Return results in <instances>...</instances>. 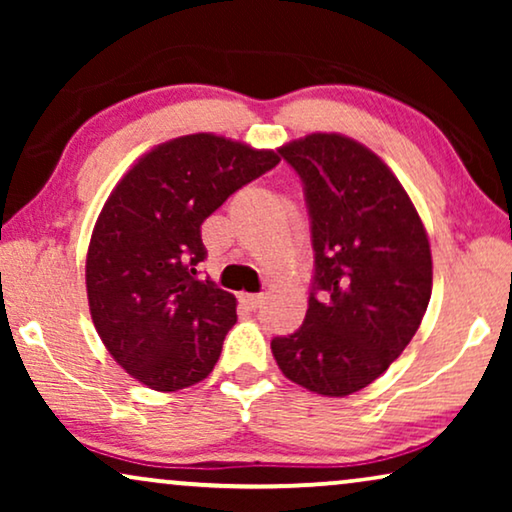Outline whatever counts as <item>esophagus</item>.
<instances>
[{"instance_id":"esophagus-1","label":"esophagus","mask_w":512,"mask_h":512,"mask_svg":"<svg viewBox=\"0 0 512 512\" xmlns=\"http://www.w3.org/2000/svg\"><path fill=\"white\" fill-rule=\"evenodd\" d=\"M240 300L247 307H251V310H258V307L265 303V296H263V293H242Z\"/></svg>"}]
</instances>
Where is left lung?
Listing matches in <instances>:
<instances>
[{
  "label": "left lung",
  "instance_id": "obj_1",
  "mask_svg": "<svg viewBox=\"0 0 512 512\" xmlns=\"http://www.w3.org/2000/svg\"><path fill=\"white\" fill-rule=\"evenodd\" d=\"M303 181L314 251L303 326L270 347L291 382L321 396L368 387L408 347L431 298L429 237L394 172L342 135L279 149Z\"/></svg>",
  "mask_w": 512,
  "mask_h": 512
}]
</instances>
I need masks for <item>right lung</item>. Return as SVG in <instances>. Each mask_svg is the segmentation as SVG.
<instances>
[{
  "label": "right lung",
  "mask_w": 512,
  "mask_h": 512,
  "mask_svg": "<svg viewBox=\"0 0 512 512\" xmlns=\"http://www.w3.org/2000/svg\"><path fill=\"white\" fill-rule=\"evenodd\" d=\"M279 163L226 137L160 144L118 181L86 258L90 317L118 366L156 391L205 380L237 321L235 296L200 282L202 223Z\"/></svg>",
  "instance_id": "1"
}]
</instances>
